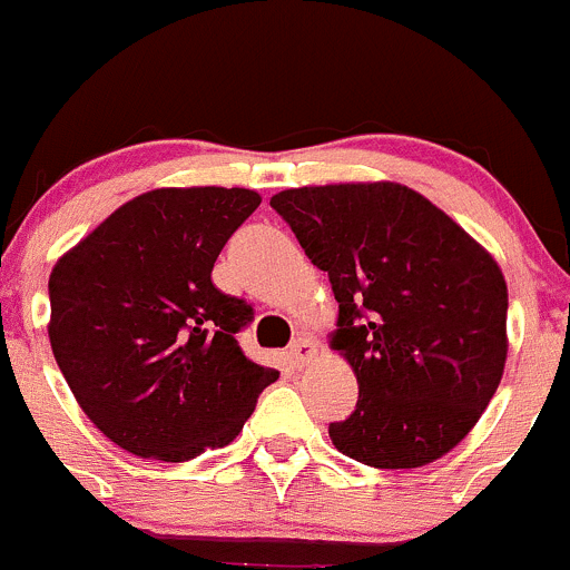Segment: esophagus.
Returning <instances> with one entry per match:
<instances>
[{
    "instance_id": "esophagus-1",
    "label": "esophagus",
    "mask_w": 570,
    "mask_h": 570,
    "mask_svg": "<svg viewBox=\"0 0 570 570\" xmlns=\"http://www.w3.org/2000/svg\"><path fill=\"white\" fill-rule=\"evenodd\" d=\"M287 354H291L293 365H307L313 363L315 354H318V343H315L309 335H302L291 343V352Z\"/></svg>"
}]
</instances>
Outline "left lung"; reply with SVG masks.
I'll return each instance as SVG.
<instances>
[{
    "mask_svg": "<svg viewBox=\"0 0 570 570\" xmlns=\"http://www.w3.org/2000/svg\"><path fill=\"white\" fill-rule=\"evenodd\" d=\"M272 207L330 274L357 410L330 424L371 469H421L482 419L507 363V283L454 218L399 183L287 188Z\"/></svg>",
    "mask_w": 570,
    "mask_h": 570,
    "instance_id": "1",
    "label": "left lung"
}]
</instances>
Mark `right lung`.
Instances as JSON below:
<instances>
[{
  "label": "right lung",
  "instance_id": "obj_1",
  "mask_svg": "<svg viewBox=\"0 0 570 570\" xmlns=\"http://www.w3.org/2000/svg\"><path fill=\"white\" fill-rule=\"evenodd\" d=\"M261 205L249 188H155L49 274V343L82 413L124 452L185 463L227 446L279 376L240 352L244 298L213 263Z\"/></svg>",
  "mask_w": 570,
  "mask_h": 570
}]
</instances>
